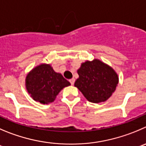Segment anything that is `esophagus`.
<instances>
[{
  "label": "esophagus",
  "mask_w": 146,
  "mask_h": 146,
  "mask_svg": "<svg viewBox=\"0 0 146 146\" xmlns=\"http://www.w3.org/2000/svg\"><path fill=\"white\" fill-rule=\"evenodd\" d=\"M69 82H70L71 84H72V85H73V84H74V82H75V80H74V78H72V79H71L70 80H69Z\"/></svg>",
  "instance_id": "34e87169"
}]
</instances>
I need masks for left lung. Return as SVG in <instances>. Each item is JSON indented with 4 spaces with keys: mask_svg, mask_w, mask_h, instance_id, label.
<instances>
[{
    "mask_svg": "<svg viewBox=\"0 0 146 146\" xmlns=\"http://www.w3.org/2000/svg\"><path fill=\"white\" fill-rule=\"evenodd\" d=\"M79 78L74 86L89 102H105L115 91L119 82L117 72L98 59L87 60L77 70Z\"/></svg>",
    "mask_w": 146,
    "mask_h": 146,
    "instance_id": "8db88e82",
    "label": "left lung"
}]
</instances>
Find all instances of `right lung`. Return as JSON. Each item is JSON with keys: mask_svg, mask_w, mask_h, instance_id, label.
<instances>
[{"mask_svg": "<svg viewBox=\"0 0 146 146\" xmlns=\"http://www.w3.org/2000/svg\"><path fill=\"white\" fill-rule=\"evenodd\" d=\"M25 84L34 100L47 105L53 102L61 90L71 84L50 64H40L28 73Z\"/></svg>", "mask_w": 146, "mask_h": 146, "instance_id": "add662e5", "label": "right lung"}]
</instances>
